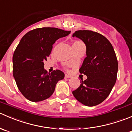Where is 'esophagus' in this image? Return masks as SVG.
Segmentation results:
<instances>
[{
	"mask_svg": "<svg viewBox=\"0 0 132 132\" xmlns=\"http://www.w3.org/2000/svg\"><path fill=\"white\" fill-rule=\"evenodd\" d=\"M70 75H68V74H65V78H70Z\"/></svg>",
	"mask_w": 132,
	"mask_h": 132,
	"instance_id": "esophagus-1",
	"label": "esophagus"
}]
</instances>
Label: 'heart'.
Listing matches in <instances>:
<instances>
[{"instance_id": "b5f03b06", "label": "heart", "mask_w": 132, "mask_h": 132, "mask_svg": "<svg viewBox=\"0 0 132 132\" xmlns=\"http://www.w3.org/2000/svg\"><path fill=\"white\" fill-rule=\"evenodd\" d=\"M79 44H83V43L81 41H76L74 42L72 45H79Z\"/></svg>"}]
</instances>
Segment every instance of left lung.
I'll list each match as a JSON object with an SVG mask.
<instances>
[{
  "label": "left lung",
  "instance_id": "obj_1",
  "mask_svg": "<svg viewBox=\"0 0 132 132\" xmlns=\"http://www.w3.org/2000/svg\"><path fill=\"white\" fill-rule=\"evenodd\" d=\"M72 36L83 40L87 47V57L79 70L87 76L72 94L83 105L96 106L109 96L116 83L118 70L116 53L109 40L97 32L79 30Z\"/></svg>",
  "mask_w": 132,
  "mask_h": 132
}]
</instances>
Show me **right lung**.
Wrapping results in <instances>:
<instances>
[{"label":"right lung","mask_w":132,"mask_h":132,"mask_svg":"<svg viewBox=\"0 0 132 132\" xmlns=\"http://www.w3.org/2000/svg\"><path fill=\"white\" fill-rule=\"evenodd\" d=\"M70 33L56 27H42L22 38L13 56V72L16 85L26 99L38 102L49 98L58 81L64 78V73L60 70L47 72L44 62L55 42Z\"/></svg>","instance_id":"1"}]
</instances>
